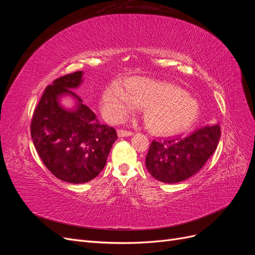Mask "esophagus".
Returning <instances> with one entry per match:
<instances>
[{
  "label": "esophagus",
  "instance_id": "1",
  "mask_svg": "<svg viewBox=\"0 0 255 255\" xmlns=\"http://www.w3.org/2000/svg\"><path fill=\"white\" fill-rule=\"evenodd\" d=\"M118 135L119 137H128V136H132L133 132H129V130H125V129H118Z\"/></svg>",
  "mask_w": 255,
  "mask_h": 255
}]
</instances>
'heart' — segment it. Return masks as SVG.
<instances>
[{"mask_svg":"<svg viewBox=\"0 0 255 255\" xmlns=\"http://www.w3.org/2000/svg\"><path fill=\"white\" fill-rule=\"evenodd\" d=\"M126 87L112 83L103 92V112L114 122L126 119L139 106L151 133L173 135L187 129L198 118V102L173 84L136 76L127 80Z\"/></svg>","mask_w":255,"mask_h":255,"instance_id":"obj_1","label":"heart"}]
</instances>
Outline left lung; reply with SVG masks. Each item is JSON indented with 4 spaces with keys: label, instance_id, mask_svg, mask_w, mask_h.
<instances>
[{
    "label": "left lung",
    "instance_id": "1",
    "mask_svg": "<svg viewBox=\"0 0 255 255\" xmlns=\"http://www.w3.org/2000/svg\"><path fill=\"white\" fill-rule=\"evenodd\" d=\"M219 125L200 128L185 138L153 140L145 157L151 175L163 183H179L196 174L210 158L220 139Z\"/></svg>",
    "mask_w": 255,
    "mask_h": 255
}]
</instances>
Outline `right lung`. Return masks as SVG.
Segmentation results:
<instances>
[{"label": "right lung", "mask_w": 255, "mask_h": 255, "mask_svg": "<svg viewBox=\"0 0 255 255\" xmlns=\"http://www.w3.org/2000/svg\"><path fill=\"white\" fill-rule=\"evenodd\" d=\"M83 83V71L61 76L44 89L34 111L30 135L44 166L57 179L82 184L103 170L116 129L99 122L96 114L71 89ZM76 102L72 109L60 104L63 96Z\"/></svg>", "instance_id": "obj_1"}]
</instances>
